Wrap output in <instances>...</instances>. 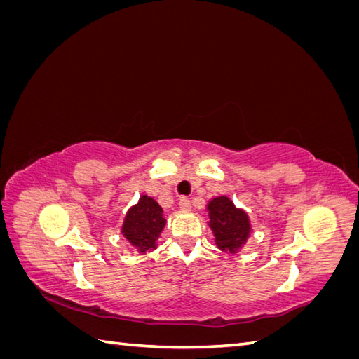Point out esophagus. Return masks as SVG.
<instances>
[{
	"instance_id": "obj_1",
	"label": "esophagus",
	"mask_w": 359,
	"mask_h": 359,
	"mask_svg": "<svg viewBox=\"0 0 359 359\" xmlns=\"http://www.w3.org/2000/svg\"><path fill=\"white\" fill-rule=\"evenodd\" d=\"M178 205H180V210H182V211H190L191 210V202H190L189 198H181Z\"/></svg>"
}]
</instances>
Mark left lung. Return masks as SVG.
I'll list each match as a JSON object with an SVG mask.
<instances>
[{"label":"left lung","mask_w":359,"mask_h":359,"mask_svg":"<svg viewBox=\"0 0 359 359\" xmlns=\"http://www.w3.org/2000/svg\"><path fill=\"white\" fill-rule=\"evenodd\" d=\"M206 212L217 248L227 255H238L253 232L248 214L243 208H238L224 194L210 199L206 203Z\"/></svg>","instance_id":"obj_1"}]
</instances>
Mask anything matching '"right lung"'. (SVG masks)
Wrapping results in <instances>:
<instances>
[{
    "label": "right lung",
    "mask_w": 359,
    "mask_h": 359,
    "mask_svg": "<svg viewBox=\"0 0 359 359\" xmlns=\"http://www.w3.org/2000/svg\"><path fill=\"white\" fill-rule=\"evenodd\" d=\"M165 226V211L156 199L142 194L126 212L119 232L139 255H147L157 248Z\"/></svg>",
    "instance_id": "add662e5"
}]
</instances>
